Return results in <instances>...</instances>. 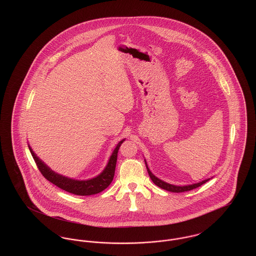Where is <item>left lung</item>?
Here are the masks:
<instances>
[{
	"mask_svg": "<svg viewBox=\"0 0 256 256\" xmlns=\"http://www.w3.org/2000/svg\"><path fill=\"white\" fill-rule=\"evenodd\" d=\"M145 162H146V161H145ZM146 170H148V176H150V180H152V182L154 183L156 185H158L160 188H162V189H164V190H166V191H169V192H172V193H182V192L193 190V189H196V188L200 187V185H202L204 183H206L209 180H204V182H202L196 183V184H192V185H187V186H176V185H172V184H169V183L164 182H162L161 180L158 178L156 176H154L152 174V172L150 170V169L148 168L146 163Z\"/></svg>",
	"mask_w": 256,
	"mask_h": 256,
	"instance_id": "left-lung-1",
	"label": "left lung"
}]
</instances>
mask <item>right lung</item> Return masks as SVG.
Returning a JSON list of instances; mask_svg holds the SVG:
<instances>
[{"mask_svg": "<svg viewBox=\"0 0 256 256\" xmlns=\"http://www.w3.org/2000/svg\"><path fill=\"white\" fill-rule=\"evenodd\" d=\"M124 140L118 143L117 146L115 148L112 156H110V161L108 166L104 172L98 176L96 178L89 180H74L68 178H65L60 174H56L54 170H50L49 167L44 164L40 159L37 158L32 152V148L28 146L30 150V154L36 163L37 168L40 170V172L44 176L45 178H47L50 182L56 185L62 190L72 193L74 195L78 196H90L98 194L102 191H104L106 188H108L112 182L114 174H115V168H116V162H117V156H118V150L120 146L122 145Z\"/></svg>", "mask_w": 256, "mask_h": 256, "instance_id": "obj_1", "label": "right lung"}]
</instances>
